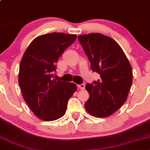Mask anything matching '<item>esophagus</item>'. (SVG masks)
Instances as JSON below:
<instances>
[{"label": "esophagus", "mask_w": 150, "mask_h": 150, "mask_svg": "<svg viewBox=\"0 0 150 150\" xmlns=\"http://www.w3.org/2000/svg\"><path fill=\"white\" fill-rule=\"evenodd\" d=\"M78 87L81 90H84L85 88H86V86L84 84H80V85H78Z\"/></svg>", "instance_id": "34e87169"}]
</instances>
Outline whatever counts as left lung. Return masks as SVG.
I'll return each mask as SVG.
<instances>
[{"mask_svg":"<svg viewBox=\"0 0 150 150\" xmlns=\"http://www.w3.org/2000/svg\"><path fill=\"white\" fill-rule=\"evenodd\" d=\"M78 38L91 62V69L100 77L98 81L86 86L89 98L85 108L95 117L111 116L127 100L132 84V66L112 38L99 33Z\"/></svg>","mask_w":150,"mask_h":150,"instance_id":"8db88e82","label":"left lung"}]
</instances>
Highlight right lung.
I'll return each instance as SVG.
<instances>
[{"instance_id": "1", "label": "right lung", "mask_w": 150, "mask_h": 150, "mask_svg": "<svg viewBox=\"0 0 150 150\" xmlns=\"http://www.w3.org/2000/svg\"><path fill=\"white\" fill-rule=\"evenodd\" d=\"M76 34L53 32L37 37L23 55L18 72L22 96L39 119L54 121L65 113L77 91L73 83L53 79L58 58L75 41Z\"/></svg>"}]
</instances>
